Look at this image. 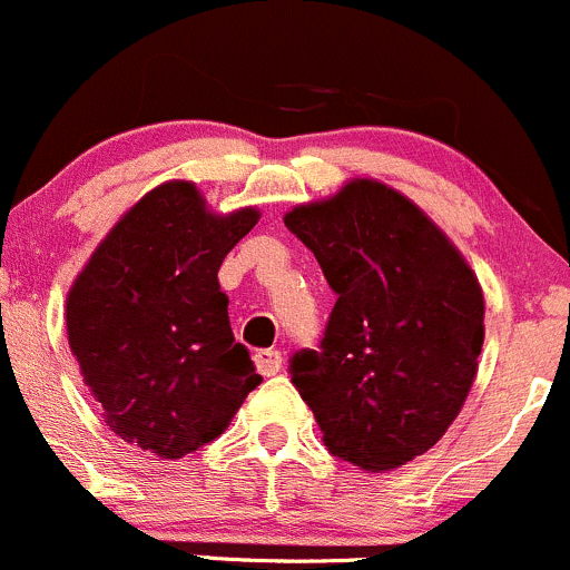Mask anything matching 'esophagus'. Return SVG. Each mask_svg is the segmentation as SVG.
Instances as JSON below:
<instances>
[{
	"label": "esophagus",
	"instance_id": "34e87169",
	"mask_svg": "<svg viewBox=\"0 0 570 570\" xmlns=\"http://www.w3.org/2000/svg\"><path fill=\"white\" fill-rule=\"evenodd\" d=\"M255 365H257V373L261 375H277L283 371V354L274 348H266V351H257L255 354Z\"/></svg>",
	"mask_w": 570,
	"mask_h": 570
}]
</instances>
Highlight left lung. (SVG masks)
<instances>
[{
  "instance_id": "left-lung-1",
  "label": "left lung",
  "mask_w": 570,
  "mask_h": 570,
  "mask_svg": "<svg viewBox=\"0 0 570 570\" xmlns=\"http://www.w3.org/2000/svg\"><path fill=\"white\" fill-rule=\"evenodd\" d=\"M285 227L337 293L291 381L328 453L371 472L428 453L461 412L483 348V291L450 238L379 180L298 205Z\"/></svg>"
}]
</instances>
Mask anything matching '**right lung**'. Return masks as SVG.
I'll return each instance as SVG.
<instances>
[{"label":"right lung","mask_w":570,"mask_h":570,"mask_svg":"<svg viewBox=\"0 0 570 570\" xmlns=\"http://www.w3.org/2000/svg\"><path fill=\"white\" fill-rule=\"evenodd\" d=\"M261 214L216 216L195 184L150 191L111 227L68 293V343L109 428L180 459L214 442L261 384L219 291L222 261Z\"/></svg>","instance_id":"1"}]
</instances>
